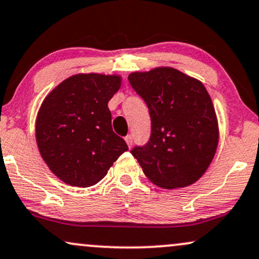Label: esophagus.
<instances>
[{
	"label": "esophagus",
	"mask_w": 259,
	"mask_h": 259,
	"mask_svg": "<svg viewBox=\"0 0 259 259\" xmlns=\"http://www.w3.org/2000/svg\"><path fill=\"white\" fill-rule=\"evenodd\" d=\"M124 141H126L127 145H128L130 148L132 147V136H131V135H127L126 137H124Z\"/></svg>",
	"instance_id": "obj_1"
}]
</instances>
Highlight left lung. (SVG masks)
Returning <instances> with one entry per match:
<instances>
[{
    "instance_id": "obj_1",
    "label": "left lung",
    "mask_w": 259,
    "mask_h": 259,
    "mask_svg": "<svg viewBox=\"0 0 259 259\" xmlns=\"http://www.w3.org/2000/svg\"><path fill=\"white\" fill-rule=\"evenodd\" d=\"M128 81L147 103L151 118L149 142L131 154L157 187L175 189L195 183L213 160L220 138L205 86L173 68L132 72Z\"/></svg>"
}]
</instances>
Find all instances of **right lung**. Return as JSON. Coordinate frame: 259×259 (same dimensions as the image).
Wrapping results in <instances>:
<instances>
[{
    "label": "right lung",
    "instance_id": "add662e5",
    "mask_svg": "<svg viewBox=\"0 0 259 259\" xmlns=\"http://www.w3.org/2000/svg\"><path fill=\"white\" fill-rule=\"evenodd\" d=\"M120 87L118 75L77 74L45 98L36 118V142L42 159L64 183L97 184L128 150L112 131L108 108Z\"/></svg>",
    "mask_w": 259,
    "mask_h": 259
}]
</instances>
